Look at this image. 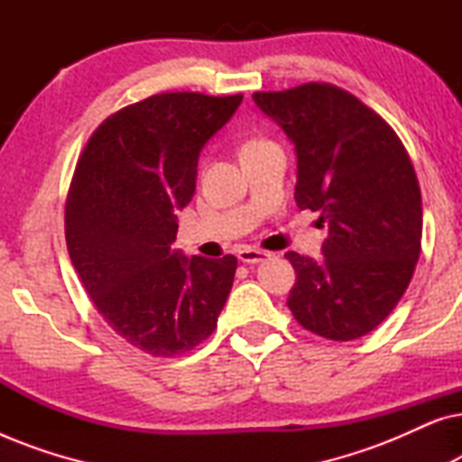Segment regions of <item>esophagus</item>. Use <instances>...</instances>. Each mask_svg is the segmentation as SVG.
<instances>
[{
    "instance_id": "34e87169",
    "label": "esophagus",
    "mask_w": 462,
    "mask_h": 462,
    "mask_svg": "<svg viewBox=\"0 0 462 462\" xmlns=\"http://www.w3.org/2000/svg\"><path fill=\"white\" fill-rule=\"evenodd\" d=\"M271 256V252H264V250H258V248H242L237 252V258L245 264H258L263 261H267Z\"/></svg>"
}]
</instances>
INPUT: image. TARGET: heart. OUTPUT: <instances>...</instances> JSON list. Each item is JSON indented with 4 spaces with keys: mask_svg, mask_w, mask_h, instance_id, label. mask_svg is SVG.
Returning <instances> with one entry per match:
<instances>
[{
    "mask_svg": "<svg viewBox=\"0 0 462 462\" xmlns=\"http://www.w3.org/2000/svg\"><path fill=\"white\" fill-rule=\"evenodd\" d=\"M256 143H263V141H256V138H254V141H248V143H245L244 147H250V144H256Z\"/></svg>",
    "mask_w": 462,
    "mask_h": 462,
    "instance_id": "heart-1",
    "label": "heart"
}]
</instances>
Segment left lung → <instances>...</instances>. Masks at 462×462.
I'll list each match as a JSON object with an SVG mask.
<instances>
[{
  "instance_id": "obj_1",
  "label": "left lung",
  "mask_w": 462,
  "mask_h": 462,
  "mask_svg": "<svg viewBox=\"0 0 462 462\" xmlns=\"http://www.w3.org/2000/svg\"><path fill=\"white\" fill-rule=\"evenodd\" d=\"M252 98L294 143L296 206L328 225L324 258L286 254L296 271L290 311L328 340L364 337L393 311L420 256L422 201L408 151L343 88L311 81Z\"/></svg>"
}]
</instances>
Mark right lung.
I'll return each mask as SVG.
<instances>
[{"mask_svg": "<svg viewBox=\"0 0 462 462\" xmlns=\"http://www.w3.org/2000/svg\"><path fill=\"white\" fill-rule=\"evenodd\" d=\"M242 94L163 92L98 125L81 151L65 206L71 263L103 319L136 349L174 357L217 328L237 258H187L176 212L195 193L204 144Z\"/></svg>", "mask_w": 462, "mask_h": 462, "instance_id": "1", "label": "right lung"}]
</instances>
